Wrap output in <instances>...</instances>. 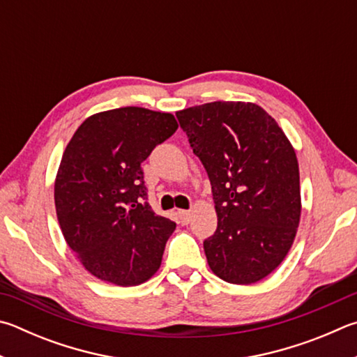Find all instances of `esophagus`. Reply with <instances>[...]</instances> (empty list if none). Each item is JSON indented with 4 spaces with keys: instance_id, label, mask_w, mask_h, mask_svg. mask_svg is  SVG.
Masks as SVG:
<instances>
[{
    "instance_id": "34e87169",
    "label": "esophagus",
    "mask_w": 357,
    "mask_h": 357,
    "mask_svg": "<svg viewBox=\"0 0 357 357\" xmlns=\"http://www.w3.org/2000/svg\"><path fill=\"white\" fill-rule=\"evenodd\" d=\"M178 217H179V220H181V223L187 225V223H190L192 213H190L189 211H178Z\"/></svg>"
}]
</instances>
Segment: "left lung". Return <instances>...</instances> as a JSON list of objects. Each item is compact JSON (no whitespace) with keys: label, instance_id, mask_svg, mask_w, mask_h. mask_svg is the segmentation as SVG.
Returning a JSON list of instances; mask_svg holds the SVG:
<instances>
[{"label":"left lung","instance_id":"8db88e82","mask_svg":"<svg viewBox=\"0 0 357 357\" xmlns=\"http://www.w3.org/2000/svg\"><path fill=\"white\" fill-rule=\"evenodd\" d=\"M176 116L212 185L218 225L203 243L207 264L231 284L264 280L287 256L300 225L294 146L252 102H206Z\"/></svg>","mask_w":357,"mask_h":357}]
</instances>
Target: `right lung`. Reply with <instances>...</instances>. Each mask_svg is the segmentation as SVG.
<instances>
[{"label":"right lung","instance_id":"obj_1","mask_svg":"<svg viewBox=\"0 0 357 357\" xmlns=\"http://www.w3.org/2000/svg\"><path fill=\"white\" fill-rule=\"evenodd\" d=\"M176 129L172 114L129 106L89 116L68 142L56 213L66 242L98 280L139 286L159 270L176 223L151 209L142 162Z\"/></svg>","mask_w":357,"mask_h":357}]
</instances>
